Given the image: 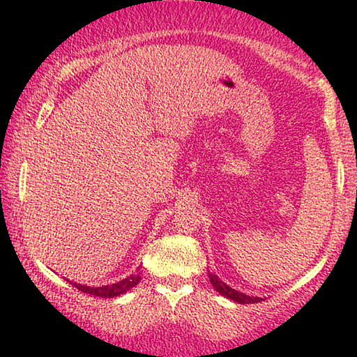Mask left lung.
I'll return each instance as SVG.
<instances>
[{"instance_id":"8db88e82","label":"left lung","mask_w":357,"mask_h":357,"mask_svg":"<svg viewBox=\"0 0 357 357\" xmlns=\"http://www.w3.org/2000/svg\"><path fill=\"white\" fill-rule=\"evenodd\" d=\"M208 276H209V282H211L214 289H216L221 296L227 297V299H231L234 302H238V304H255V302L263 301L261 297L247 296V294H243V292H238L236 289H232L231 286H227L226 282H222L221 280H219V278L214 275V273L208 271Z\"/></svg>"}]
</instances>
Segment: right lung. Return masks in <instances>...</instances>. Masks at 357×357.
<instances>
[{
    "label": "right lung",
    "mask_w": 357,
    "mask_h": 357,
    "mask_svg": "<svg viewBox=\"0 0 357 357\" xmlns=\"http://www.w3.org/2000/svg\"><path fill=\"white\" fill-rule=\"evenodd\" d=\"M141 280V275H131L128 278H125V280H121L119 282H115V284H109V286H100V287H91V286H84V284H77V282H73L71 284L76 287V289H79L81 292H86V294H91V296H97V297H116L120 294H125L126 291H130L131 287H135L138 284Z\"/></svg>",
    "instance_id": "1"
}]
</instances>
